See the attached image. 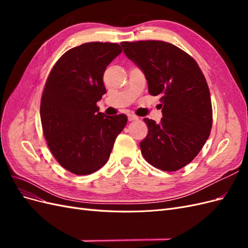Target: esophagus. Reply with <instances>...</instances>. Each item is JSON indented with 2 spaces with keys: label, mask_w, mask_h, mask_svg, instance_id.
Segmentation results:
<instances>
[{
  "label": "esophagus",
  "mask_w": 248,
  "mask_h": 248,
  "mask_svg": "<svg viewBox=\"0 0 248 248\" xmlns=\"http://www.w3.org/2000/svg\"><path fill=\"white\" fill-rule=\"evenodd\" d=\"M128 120L129 121H137V120H139V117L130 114V115H128Z\"/></svg>",
  "instance_id": "obj_1"
}]
</instances>
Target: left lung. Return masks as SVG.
I'll use <instances>...</instances> for the list:
<instances>
[{
	"instance_id": "1",
	"label": "left lung",
	"mask_w": 248,
	"mask_h": 248,
	"mask_svg": "<svg viewBox=\"0 0 248 248\" xmlns=\"http://www.w3.org/2000/svg\"><path fill=\"white\" fill-rule=\"evenodd\" d=\"M126 57L145 74L149 93L159 96V124L144 119L149 133L140 142L144 158L174 171L193 160L212 127V104L197 62L174 44L158 40L121 42Z\"/></svg>"
}]
</instances>
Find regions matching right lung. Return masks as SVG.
I'll return each instance as SVG.
<instances>
[{"label": "right lung", "instance_id": "obj_1", "mask_svg": "<svg viewBox=\"0 0 248 248\" xmlns=\"http://www.w3.org/2000/svg\"><path fill=\"white\" fill-rule=\"evenodd\" d=\"M122 52L117 43L89 42L66 51L44 87L40 117L52 155L76 175H90L109 158L127 116H106L97 101L107 93L103 73Z\"/></svg>", "mask_w": 248, "mask_h": 248}]
</instances>
